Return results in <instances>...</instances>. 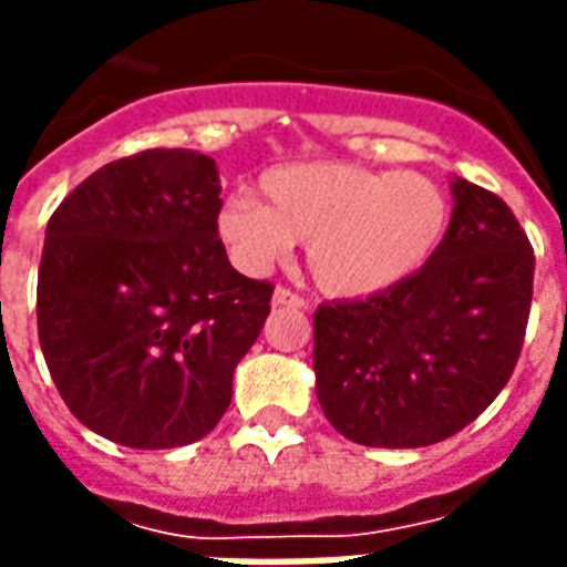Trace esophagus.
Listing matches in <instances>:
<instances>
[{"label": "esophagus", "mask_w": 567, "mask_h": 567, "mask_svg": "<svg viewBox=\"0 0 567 567\" xmlns=\"http://www.w3.org/2000/svg\"><path fill=\"white\" fill-rule=\"evenodd\" d=\"M272 306H295V309H306V300L295 295L291 288H276L272 291Z\"/></svg>", "instance_id": "obj_1"}]
</instances>
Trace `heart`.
Wrapping results in <instances>:
<instances>
[{
  "mask_svg": "<svg viewBox=\"0 0 567 567\" xmlns=\"http://www.w3.org/2000/svg\"><path fill=\"white\" fill-rule=\"evenodd\" d=\"M261 192L267 205L237 192L216 216L230 261L264 276L306 240L309 272L333 297H372L409 282L439 255L454 216L433 177L348 162L272 167Z\"/></svg>",
  "mask_w": 567,
  "mask_h": 567,
  "instance_id": "b5f03b06",
  "label": "heart"
}]
</instances>
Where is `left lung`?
<instances>
[{
    "label": "left lung",
    "mask_w": 567,
    "mask_h": 567,
    "mask_svg": "<svg viewBox=\"0 0 567 567\" xmlns=\"http://www.w3.org/2000/svg\"><path fill=\"white\" fill-rule=\"evenodd\" d=\"M447 240L409 282L316 309L327 421L367 447H426L475 421L517 367L535 251L505 200L456 177Z\"/></svg>",
    "instance_id": "8db88e82"
}]
</instances>
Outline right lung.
Wrapping results in <instances>:
<instances>
[{
	"instance_id": "1",
	"label": "right lung",
	"mask_w": 567,
	"mask_h": 567,
	"mask_svg": "<svg viewBox=\"0 0 567 567\" xmlns=\"http://www.w3.org/2000/svg\"><path fill=\"white\" fill-rule=\"evenodd\" d=\"M216 162L144 150L99 167L48 221L38 342L69 412L125 447L204 439L270 316L272 285L230 267Z\"/></svg>"
}]
</instances>
